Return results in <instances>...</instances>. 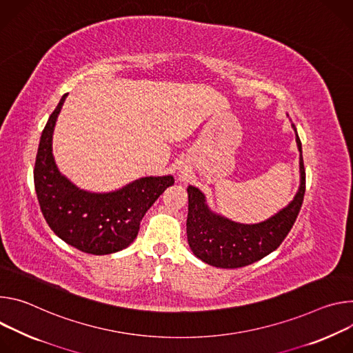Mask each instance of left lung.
I'll return each instance as SVG.
<instances>
[{
  "instance_id": "left-lung-1",
  "label": "left lung",
  "mask_w": 353,
  "mask_h": 353,
  "mask_svg": "<svg viewBox=\"0 0 353 353\" xmlns=\"http://www.w3.org/2000/svg\"><path fill=\"white\" fill-rule=\"evenodd\" d=\"M300 150L301 182L293 202L278 214L259 224H239L212 213L205 203L203 193L194 186L188 188V243L193 254L203 262L224 269L251 265L275 251L292 230L303 205L305 192V170Z\"/></svg>"
}]
</instances>
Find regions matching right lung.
<instances>
[{"label": "right lung", "mask_w": 353, "mask_h": 353, "mask_svg": "<svg viewBox=\"0 0 353 353\" xmlns=\"http://www.w3.org/2000/svg\"><path fill=\"white\" fill-rule=\"evenodd\" d=\"M67 94L50 114L39 143L33 181L45 220L68 245L92 255H106L129 247L140 221L174 178L145 176L110 193H90L63 176L52 154L56 119Z\"/></svg>", "instance_id": "add662e5"}]
</instances>
